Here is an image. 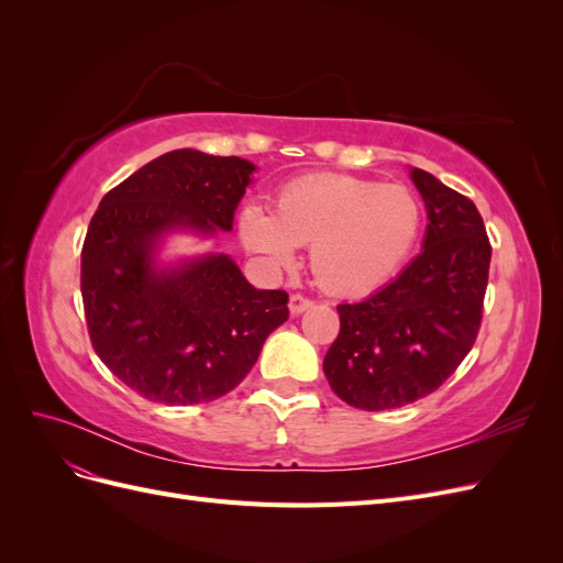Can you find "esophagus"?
I'll return each instance as SVG.
<instances>
[{"label":"esophagus","mask_w":563,"mask_h":563,"mask_svg":"<svg viewBox=\"0 0 563 563\" xmlns=\"http://www.w3.org/2000/svg\"><path fill=\"white\" fill-rule=\"evenodd\" d=\"M308 308H312V300H310L308 296H302V294H294L291 298H288V310H291V314H294V317L302 314V312L308 310Z\"/></svg>","instance_id":"34e87169"}]
</instances>
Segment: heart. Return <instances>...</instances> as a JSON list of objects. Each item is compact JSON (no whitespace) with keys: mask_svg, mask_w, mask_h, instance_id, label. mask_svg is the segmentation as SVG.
<instances>
[{"mask_svg":"<svg viewBox=\"0 0 563 563\" xmlns=\"http://www.w3.org/2000/svg\"><path fill=\"white\" fill-rule=\"evenodd\" d=\"M420 230L422 203L411 187L345 174L286 183L275 197V216L255 203L240 213L244 246L269 269L291 267L298 246L312 244L314 277L347 296L395 277Z\"/></svg>","mask_w":563,"mask_h":563,"instance_id":"b5f03b06","label":"heart"}]
</instances>
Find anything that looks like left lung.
Returning <instances> with one entry per match:
<instances>
[{"mask_svg":"<svg viewBox=\"0 0 563 563\" xmlns=\"http://www.w3.org/2000/svg\"><path fill=\"white\" fill-rule=\"evenodd\" d=\"M411 178L430 218L422 251L378 294L338 305L340 333L323 356L331 389L362 411L432 395L465 360L482 327L490 265L482 213L422 168Z\"/></svg>","mask_w":563,"mask_h":563,"instance_id":"obj_1","label":"left lung"}]
</instances>
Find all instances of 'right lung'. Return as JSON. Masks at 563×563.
<instances>
[{"label":"right lung","instance_id":"add662e5","mask_svg":"<svg viewBox=\"0 0 563 563\" xmlns=\"http://www.w3.org/2000/svg\"><path fill=\"white\" fill-rule=\"evenodd\" d=\"M255 166L174 150L103 197L81 246V300L96 354L141 397L192 406L240 385L288 319L286 291H258L225 253L159 267L168 232H230Z\"/></svg>","mask_w":563,"mask_h":563}]
</instances>
